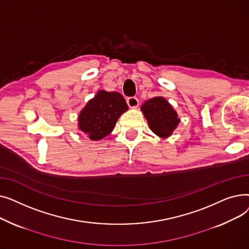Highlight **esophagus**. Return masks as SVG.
Here are the masks:
<instances>
[{
    "instance_id": "34e87169",
    "label": "esophagus",
    "mask_w": 249,
    "mask_h": 249,
    "mask_svg": "<svg viewBox=\"0 0 249 249\" xmlns=\"http://www.w3.org/2000/svg\"><path fill=\"white\" fill-rule=\"evenodd\" d=\"M126 102L130 108H136L139 105V101L136 97H129Z\"/></svg>"
}]
</instances>
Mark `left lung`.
Here are the masks:
<instances>
[{
	"mask_svg": "<svg viewBox=\"0 0 249 249\" xmlns=\"http://www.w3.org/2000/svg\"><path fill=\"white\" fill-rule=\"evenodd\" d=\"M141 111L152 132L162 138L171 136L179 123L176 110L162 97H155L146 101L141 106Z\"/></svg>",
	"mask_w": 249,
	"mask_h": 249,
	"instance_id": "8db88e82",
	"label": "left lung"
}]
</instances>
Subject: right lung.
I'll return each instance as SVG.
<instances>
[{
	"mask_svg": "<svg viewBox=\"0 0 249 249\" xmlns=\"http://www.w3.org/2000/svg\"><path fill=\"white\" fill-rule=\"evenodd\" d=\"M127 110L121 94L99 90L78 115V128L90 140H100L113 131L117 120Z\"/></svg>",
	"mask_w": 249,
	"mask_h": 249,
	"instance_id": "right-lung-1",
	"label": "right lung"
}]
</instances>
